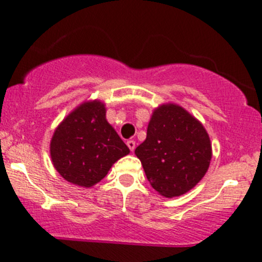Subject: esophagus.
<instances>
[{
  "instance_id": "esophagus-1",
  "label": "esophagus",
  "mask_w": 262,
  "mask_h": 262,
  "mask_svg": "<svg viewBox=\"0 0 262 262\" xmlns=\"http://www.w3.org/2000/svg\"><path fill=\"white\" fill-rule=\"evenodd\" d=\"M127 145H128V148L130 149V151H133V150L135 149V141L134 140H128Z\"/></svg>"
}]
</instances>
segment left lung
I'll list each match as a JSON object with an SVG mask.
<instances>
[{"label":"left lung","mask_w":262,"mask_h":262,"mask_svg":"<svg viewBox=\"0 0 262 262\" xmlns=\"http://www.w3.org/2000/svg\"><path fill=\"white\" fill-rule=\"evenodd\" d=\"M150 185L162 196H181L206 175L212 145L203 125L176 104L152 113L146 139L135 149Z\"/></svg>","instance_id":"8db88e82"}]
</instances>
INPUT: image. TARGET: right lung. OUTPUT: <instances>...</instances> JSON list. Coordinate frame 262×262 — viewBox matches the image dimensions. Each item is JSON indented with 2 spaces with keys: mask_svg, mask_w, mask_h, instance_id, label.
Listing matches in <instances>:
<instances>
[{
  "mask_svg": "<svg viewBox=\"0 0 262 262\" xmlns=\"http://www.w3.org/2000/svg\"><path fill=\"white\" fill-rule=\"evenodd\" d=\"M129 154L100 101L77 107L56 128L50 143L54 167L66 181L91 187L107 175L118 159Z\"/></svg>",
  "mask_w": 262,
  "mask_h": 262,
  "instance_id": "obj_1",
  "label": "right lung"
}]
</instances>
